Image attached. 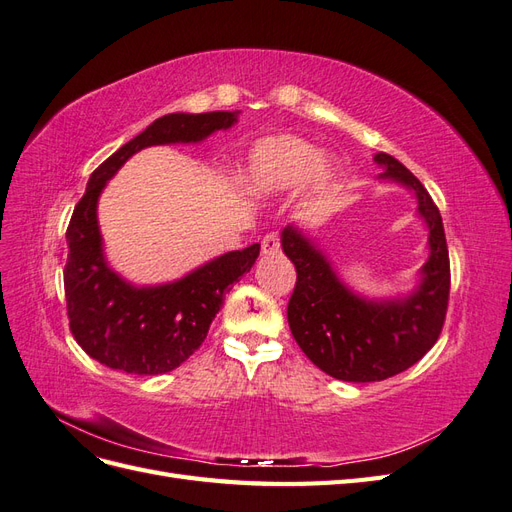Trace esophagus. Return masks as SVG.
<instances>
[{
  "label": "esophagus",
  "instance_id": "obj_1",
  "mask_svg": "<svg viewBox=\"0 0 512 512\" xmlns=\"http://www.w3.org/2000/svg\"><path fill=\"white\" fill-rule=\"evenodd\" d=\"M282 243H280V232H267L265 239H262V254L273 256L280 254Z\"/></svg>",
  "mask_w": 512,
  "mask_h": 512
}]
</instances>
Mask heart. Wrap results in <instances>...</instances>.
Here are the masks:
<instances>
[{
  "instance_id": "heart-1",
  "label": "heart",
  "mask_w": 512,
  "mask_h": 512,
  "mask_svg": "<svg viewBox=\"0 0 512 512\" xmlns=\"http://www.w3.org/2000/svg\"><path fill=\"white\" fill-rule=\"evenodd\" d=\"M245 183L254 192L273 194L312 179L314 185H327L333 168L322 162V151L299 136L280 134L256 143L245 162Z\"/></svg>"
}]
</instances>
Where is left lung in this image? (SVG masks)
Segmentation results:
<instances>
[{
    "label": "left lung",
    "mask_w": 512,
    "mask_h": 512,
    "mask_svg": "<svg viewBox=\"0 0 512 512\" xmlns=\"http://www.w3.org/2000/svg\"><path fill=\"white\" fill-rule=\"evenodd\" d=\"M376 162L384 168V179L414 190L418 213L429 226L431 254L412 297L363 301L337 280L327 258L301 230L288 226L282 232L284 252L297 269L288 301L292 337L324 374L346 382L386 380L421 361L442 333L451 292V262L436 203L423 183L389 153H376Z\"/></svg>",
    "instance_id": "8db88e82"
}]
</instances>
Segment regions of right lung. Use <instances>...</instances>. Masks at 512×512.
<instances>
[{
    "label": "right lung",
    "instance_id": "right-lung-1",
    "mask_svg": "<svg viewBox=\"0 0 512 512\" xmlns=\"http://www.w3.org/2000/svg\"><path fill=\"white\" fill-rule=\"evenodd\" d=\"M237 117L239 111L164 115L91 173L66 230L64 269L70 331L91 359L138 376L166 374L179 367L205 342L226 288L252 269L260 254L258 243L215 258L179 282L134 288L106 267L96 218L106 181L136 151L166 143H198L215 130L230 128Z\"/></svg>",
    "mask_w": 512,
    "mask_h": 512
}]
</instances>
